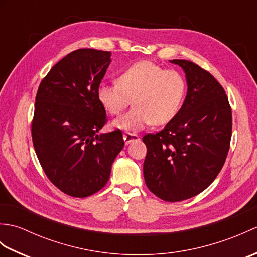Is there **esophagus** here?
I'll list each match as a JSON object with an SVG mask.
<instances>
[{
	"mask_svg": "<svg viewBox=\"0 0 257 257\" xmlns=\"http://www.w3.org/2000/svg\"><path fill=\"white\" fill-rule=\"evenodd\" d=\"M123 140H124L125 145H128V144H132L133 141H137V140H139V137H138V135L125 132V133L123 134Z\"/></svg>",
	"mask_w": 257,
	"mask_h": 257,
	"instance_id": "1",
	"label": "esophagus"
}]
</instances>
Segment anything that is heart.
<instances>
[{
	"label": "heart",
	"instance_id": "1",
	"mask_svg": "<svg viewBox=\"0 0 257 257\" xmlns=\"http://www.w3.org/2000/svg\"><path fill=\"white\" fill-rule=\"evenodd\" d=\"M117 80L98 87V100L112 116L134 100L135 106L113 121L116 128L129 132H137L150 123L170 122L181 109L187 94V81L181 73L149 61L133 64L119 74Z\"/></svg>",
	"mask_w": 257,
	"mask_h": 257
}]
</instances>
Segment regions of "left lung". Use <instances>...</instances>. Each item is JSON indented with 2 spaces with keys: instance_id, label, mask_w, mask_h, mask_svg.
Wrapping results in <instances>:
<instances>
[{
  "instance_id": "1",
  "label": "left lung",
  "mask_w": 257,
  "mask_h": 257,
  "mask_svg": "<svg viewBox=\"0 0 257 257\" xmlns=\"http://www.w3.org/2000/svg\"><path fill=\"white\" fill-rule=\"evenodd\" d=\"M182 67L188 94L178 114L160 132L147 134L144 177L163 201L179 202L201 193L224 165L232 136V109L225 90L193 62L173 59Z\"/></svg>"
}]
</instances>
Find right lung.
<instances>
[{
    "label": "right lung",
    "instance_id": "right-lung-1",
    "mask_svg": "<svg viewBox=\"0 0 257 257\" xmlns=\"http://www.w3.org/2000/svg\"><path fill=\"white\" fill-rule=\"evenodd\" d=\"M110 52L80 48L54 65L38 87L32 120L36 156L50 181L65 194L86 198L105 187L124 143L107 122L97 90Z\"/></svg>",
    "mask_w": 257,
    "mask_h": 257
}]
</instances>
